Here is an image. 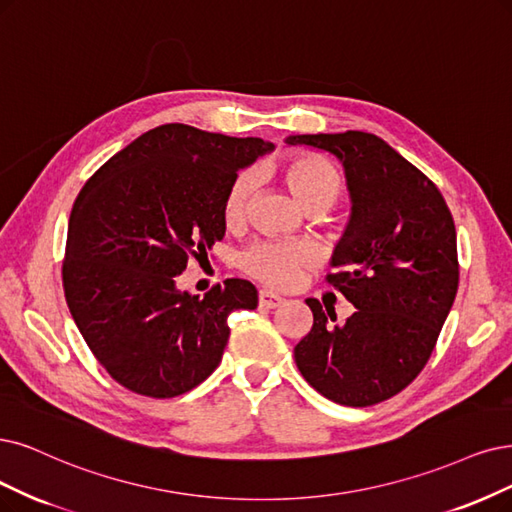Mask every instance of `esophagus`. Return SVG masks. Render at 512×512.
<instances>
[{"label":"esophagus","mask_w":512,"mask_h":512,"mask_svg":"<svg viewBox=\"0 0 512 512\" xmlns=\"http://www.w3.org/2000/svg\"><path fill=\"white\" fill-rule=\"evenodd\" d=\"M282 301H285V299H282L276 293H272V291H268V289H261L259 291V306L261 308H278Z\"/></svg>","instance_id":"1"}]
</instances>
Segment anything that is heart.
Segmentation results:
<instances>
[{
    "instance_id": "obj_1",
    "label": "heart",
    "mask_w": 512,
    "mask_h": 512,
    "mask_svg": "<svg viewBox=\"0 0 512 512\" xmlns=\"http://www.w3.org/2000/svg\"><path fill=\"white\" fill-rule=\"evenodd\" d=\"M282 181L297 198V202L312 215H323L346 196V183L339 170L327 160L308 154H295L278 164ZM257 189V179L251 170H240L227 187L223 198V221L230 230L240 227ZM314 255L306 244L299 242H257L240 255V268L263 285L274 289H289L297 285L301 272L312 266Z\"/></svg>"
}]
</instances>
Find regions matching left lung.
<instances>
[{"label":"left lung","instance_id":"8db88e82","mask_svg":"<svg viewBox=\"0 0 512 512\" xmlns=\"http://www.w3.org/2000/svg\"><path fill=\"white\" fill-rule=\"evenodd\" d=\"M344 164L352 217L327 276L356 312L342 325L306 299L312 329L295 346L306 382L346 407L377 405L405 390L437 346L460 282L456 225L439 187L371 132L297 135ZM331 317V321L326 318Z\"/></svg>","mask_w":512,"mask_h":512}]
</instances>
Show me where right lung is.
Listing matches in <instances>:
<instances>
[{
  "mask_svg": "<svg viewBox=\"0 0 512 512\" xmlns=\"http://www.w3.org/2000/svg\"><path fill=\"white\" fill-rule=\"evenodd\" d=\"M274 145L162 124L111 156L71 208L63 289L84 342L126 390L173 399L211 375L227 316L257 308L249 280L204 297L177 276L223 238V198L238 170Z\"/></svg>",
  "mask_w": 512,
  "mask_h": 512,
  "instance_id": "right-lung-1",
  "label": "right lung"
}]
</instances>
